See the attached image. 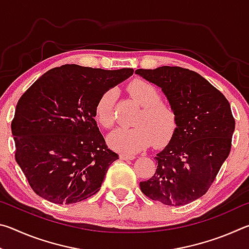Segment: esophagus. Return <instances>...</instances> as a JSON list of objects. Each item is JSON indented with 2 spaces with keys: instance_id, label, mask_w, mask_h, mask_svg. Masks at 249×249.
Returning a JSON list of instances; mask_svg holds the SVG:
<instances>
[{
  "instance_id": "obj_1",
  "label": "esophagus",
  "mask_w": 249,
  "mask_h": 249,
  "mask_svg": "<svg viewBox=\"0 0 249 249\" xmlns=\"http://www.w3.org/2000/svg\"><path fill=\"white\" fill-rule=\"evenodd\" d=\"M135 158L134 155H128V154H122L121 155V159L123 160H133Z\"/></svg>"
}]
</instances>
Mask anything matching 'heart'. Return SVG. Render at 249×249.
<instances>
[{
    "label": "heart",
    "instance_id": "1",
    "mask_svg": "<svg viewBox=\"0 0 249 249\" xmlns=\"http://www.w3.org/2000/svg\"><path fill=\"white\" fill-rule=\"evenodd\" d=\"M127 91L141 111L135 116L129 128H117L108 137L109 145L124 153L135 154L151 142L161 146L170 140L177 127V114L170 102L160 99L157 88L142 79H135L127 86ZM115 91L109 89L100 96L95 104V116L105 128L114 124Z\"/></svg>",
    "mask_w": 249,
    "mask_h": 249
}]
</instances>
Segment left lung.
<instances>
[{"label": "left lung", "instance_id": "obj_1", "mask_svg": "<svg viewBox=\"0 0 249 249\" xmlns=\"http://www.w3.org/2000/svg\"><path fill=\"white\" fill-rule=\"evenodd\" d=\"M135 73L161 88L177 114L171 141L155 157L157 169L141 190L165 205L191 203L208 192L230 155L235 129L230 102L196 71L163 66Z\"/></svg>", "mask_w": 249, "mask_h": 249}]
</instances>
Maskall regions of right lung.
Returning <instances> with one entry per match:
<instances>
[{"mask_svg":"<svg viewBox=\"0 0 249 249\" xmlns=\"http://www.w3.org/2000/svg\"><path fill=\"white\" fill-rule=\"evenodd\" d=\"M133 72L130 68L64 65L47 71L24 92L11 128L15 160L36 195L71 204L100 191L119 155L99 130L95 104Z\"/></svg>","mask_w":249,"mask_h":249,"instance_id":"right-lung-1","label":"right lung"}]
</instances>
